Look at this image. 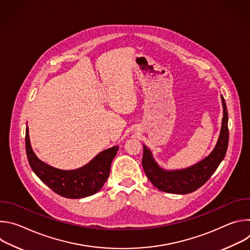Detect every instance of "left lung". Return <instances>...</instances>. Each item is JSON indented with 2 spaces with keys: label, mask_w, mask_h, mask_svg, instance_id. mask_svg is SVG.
<instances>
[{
  "label": "left lung",
  "mask_w": 250,
  "mask_h": 250,
  "mask_svg": "<svg viewBox=\"0 0 250 250\" xmlns=\"http://www.w3.org/2000/svg\"><path fill=\"white\" fill-rule=\"evenodd\" d=\"M224 118L218 144L211 153L198 164L183 170L165 171L153 160L150 150L144 146L142 167L150 182L158 190L171 194H189L202 187L215 173L226 156L229 146L228 110L224 97Z\"/></svg>",
  "instance_id": "left-lung-1"
}]
</instances>
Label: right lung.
<instances>
[{
  "label": "right lung",
  "mask_w": 250,
  "mask_h": 250,
  "mask_svg": "<svg viewBox=\"0 0 250 250\" xmlns=\"http://www.w3.org/2000/svg\"><path fill=\"white\" fill-rule=\"evenodd\" d=\"M25 150L28 163L40 179L56 194L69 198L79 199L96 194L109 178L111 164L119 147L114 146L99 153L89 164L77 169L64 171L53 168L41 161L33 153L25 129Z\"/></svg>",
  "instance_id": "add662e5"
}]
</instances>
